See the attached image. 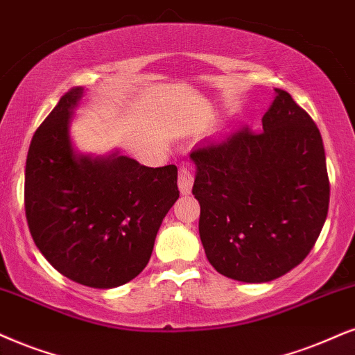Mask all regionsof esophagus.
<instances>
[{"instance_id":"obj_1","label":"esophagus","mask_w":355,"mask_h":355,"mask_svg":"<svg viewBox=\"0 0 355 355\" xmlns=\"http://www.w3.org/2000/svg\"><path fill=\"white\" fill-rule=\"evenodd\" d=\"M193 182H195V175H193L190 167H180L178 170V188H180L182 195H188L191 191Z\"/></svg>"}]
</instances>
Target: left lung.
Returning <instances> with one entry per match:
<instances>
[{
  "instance_id": "left-lung-1",
  "label": "left lung",
  "mask_w": 355,
  "mask_h": 355,
  "mask_svg": "<svg viewBox=\"0 0 355 355\" xmlns=\"http://www.w3.org/2000/svg\"><path fill=\"white\" fill-rule=\"evenodd\" d=\"M275 92L260 131L244 125L190 154L206 257L221 275L248 284L302 263L329 208L320 129L290 93Z\"/></svg>"
}]
</instances>
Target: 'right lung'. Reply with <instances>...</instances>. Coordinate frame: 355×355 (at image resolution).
Instances as JSON below:
<instances>
[{
	"label": "right lung",
	"mask_w": 355,
	"mask_h": 355,
	"mask_svg": "<svg viewBox=\"0 0 355 355\" xmlns=\"http://www.w3.org/2000/svg\"><path fill=\"white\" fill-rule=\"evenodd\" d=\"M82 93L70 88L34 132L26 160V219L55 270L80 285L113 288L149 262L157 231L180 195L177 167L75 155L69 123Z\"/></svg>",
	"instance_id": "add662e5"
}]
</instances>
